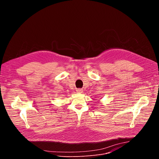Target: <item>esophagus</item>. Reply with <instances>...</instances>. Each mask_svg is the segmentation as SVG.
Here are the masks:
<instances>
[{"label":"esophagus","mask_w":159,"mask_h":159,"mask_svg":"<svg viewBox=\"0 0 159 159\" xmlns=\"http://www.w3.org/2000/svg\"><path fill=\"white\" fill-rule=\"evenodd\" d=\"M76 91L78 93H82L83 92V90L82 89H77L76 90Z\"/></svg>","instance_id":"34e87169"}]
</instances>
